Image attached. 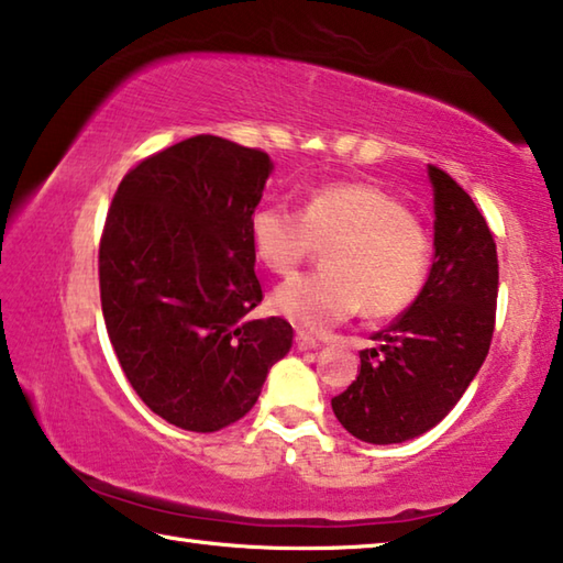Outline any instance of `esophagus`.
I'll use <instances>...</instances> for the list:
<instances>
[{"label": "esophagus", "instance_id": "34e87169", "mask_svg": "<svg viewBox=\"0 0 563 563\" xmlns=\"http://www.w3.org/2000/svg\"><path fill=\"white\" fill-rule=\"evenodd\" d=\"M295 345H298V350H316V347H320V342L312 338V335H308V332H295Z\"/></svg>", "mask_w": 563, "mask_h": 563}]
</instances>
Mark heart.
Segmentation results:
<instances>
[{
    "instance_id": "1",
    "label": "heart",
    "mask_w": 563,
    "mask_h": 563,
    "mask_svg": "<svg viewBox=\"0 0 563 563\" xmlns=\"http://www.w3.org/2000/svg\"><path fill=\"white\" fill-rule=\"evenodd\" d=\"M255 258L275 275H290L320 247L322 273L298 275L273 292V308L308 332H325L360 308L395 318L419 295L432 271V238L402 201L367 184L312 190L302 211L261 206L251 218Z\"/></svg>"
}]
</instances>
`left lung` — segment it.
<instances>
[{"mask_svg": "<svg viewBox=\"0 0 563 563\" xmlns=\"http://www.w3.org/2000/svg\"><path fill=\"white\" fill-rule=\"evenodd\" d=\"M434 263L419 298L360 352V375L332 397L345 430L397 444L432 430L460 402L487 357L497 316V243L470 194L430 166Z\"/></svg>", "mask_w": 563, "mask_h": 563, "instance_id": "left-lung-1", "label": "left lung"}]
</instances>
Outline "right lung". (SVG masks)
<instances>
[{
	"label": "right lung",
	"mask_w": 563,
	"mask_h": 563,
	"mask_svg": "<svg viewBox=\"0 0 563 563\" xmlns=\"http://www.w3.org/2000/svg\"><path fill=\"white\" fill-rule=\"evenodd\" d=\"M273 164L211 133L133 166L99 243L101 310L123 375L144 405L188 432L251 412L288 355L283 318L251 320L263 288L251 218Z\"/></svg>",
	"instance_id": "obj_1"
}]
</instances>
